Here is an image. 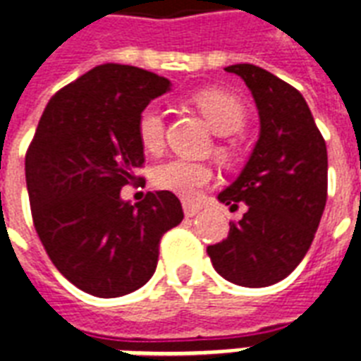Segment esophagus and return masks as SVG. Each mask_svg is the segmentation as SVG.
I'll list each match as a JSON object with an SVG mask.
<instances>
[{"mask_svg": "<svg viewBox=\"0 0 361 361\" xmlns=\"http://www.w3.org/2000/svg\"><path fill=\"white\" fill-rule=\"evenodd\" d=\"M199 210H201V207H199V204L183 202V214L188 216V218H193V216L199 214Z\"/></svg>", "mask_w": 361, "mask_h": 361, "instance_id": "34e87169", "label": "esophagus"}]
</instances>
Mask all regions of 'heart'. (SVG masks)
Masks as SVG:
<instances>
[{"label": "heart", "mask_w": 361, "mask_h": 361, "mask_svg": "<svg viewBox=\"0 0 361 361\" xmlns=\"http://www.w3.org/2000/svg\"><path fill=\"white\" fill-rule=\"evenodd\" d=\"M191 105L218 135L241 132L247 122V111L241 101L224 90L210 87L193 93ZM135 133L145 153L159 154L164 149V116L159 106L147 105L141 109L135 122ZM212 178L214 172L208 164L189 159H170L153 170L154 188L178 195L183 201H197Z\"/></svg>", "instance_id": "b5f03b06"}]
</instances>
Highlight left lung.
I'll return each mask as SVG.
<instances>
[{
	"label": "left lung",
	"instance_id": "obj_1",
	"mask_svg": "<svg viewBox=\"0 0 361 361\" xmlns=\"http://www.w3.org/2000/svg\"><path fill=\"white\" fill-rule=\"evenodd\" d=\"M245 80L260 114V137L241 176L218 199L247 212L228 239L207 248L224 279L268 287L300 264L327 201V147L298 90L255 65L226 68Z\"/></svg>",
	"mask_w": 361,
	"mask_h": 361
}]
</instances>
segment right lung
Listing matches in <instances>:
<instances>
[{
	"label": "right lung",
	"mask_w": 361,
	"mask_h": 361,
	"mask_svg": "<svg viewBox=\"0 0 361 361\" xmlns=\"http://www.w3.org/2000/svg\"><path fill=\"white\" fill-rule=\"evenodd\" d=\"M168 90L166 78L137 66H95L53 95L28 145L36 233L55 268L84 293L114 298L143 287L162 235L183 220L180 199L168 191L135 204L120 199L145 162L137 114Z\"/></svg>",
	"instance_id": "right-lung-1"
}]
</instances>
